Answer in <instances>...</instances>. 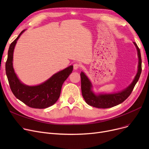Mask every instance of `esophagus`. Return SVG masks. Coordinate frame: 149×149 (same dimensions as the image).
<instances>
[{
	"label": "esophagus",
	"instance_id": "34e87169",
	"mask_svg": "<svg viewBox=\"0 0 149 149\" xmlns=\"http://www.w3.org/2000/svg\"><path fill=\"white\" fill-rule=\"evenodd\" d=\"M73 67H74V69L75 70H77V69H79L80 67V65L79 63H76L74 64Z\"/></svg>",
	"mask_w": 149,
	"mask_h": 149
}]
</instances>
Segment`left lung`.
Instances as JSON below:
<instances>
[{
    "label": "left lung",
    "mask_w": 149,
    "mask_h": 149,
    "mask_svg": "<svg viewBox=\"0 0 149 149\" xmlns=\"http://www.w3.org/2000/svg\"><path fill=\"white\" fill-rule=\"evenodd\" d=\"M134 43L137 49L138 56L139 58L138 72L135 77L134 80L133 81L132 84L129 87H127L123 91L116 93L99 94L98 95H96L91 90L92 84L91 81L88 79V78L83 72H81L80 77L82 95L88 104L97 108H110L121 104L124 101L126 100L131 94L136 83L139 79V77L142 70V61L141 57L140 49L135 42H134Z\"/></svg>",
    "instance_id": "8db88e82"
}]
</instances>
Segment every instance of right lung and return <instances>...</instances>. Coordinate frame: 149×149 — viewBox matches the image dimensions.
I'll return each mask as SVG.
<instances>
[{
	"mask_svg": "<svg viewBox=\"0 0 149 149\" xmlns=\"http://www.w3.org/2000/svg\"><path fill=\"white\" fill-rule=\"evenodd\" d=\"M22 31L18 37L11 43L8 52V58L5 63L6 74L14 96L28 106L35 109H45L48 107L58 100L61 93L63 84L72 73L73 66L53 75L49 79L43 83L28 86L22 84L15 75L13 67V51L17 40L23 33Z\"/></svg>",
	"mask_w": 149,
	"mask_h": 149,
	"instance_id": "right-lung-1",
	"label": "right lung"
}]
</instances>
